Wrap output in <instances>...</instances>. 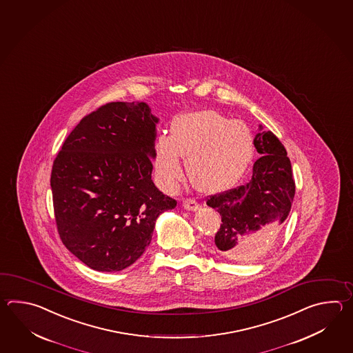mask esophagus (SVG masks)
Returning a JSON list of instances; mask_svg holds the SVG:
<instances>
[{"mask_svg": "<svg viewBox=\"0 0 353 353\" xmlns=\"http://www.w3.org/2000/svg\"><path fill=\"white\" fill-rule=\"evenodd\" d=\"M183 207L187 210H192V212L199 210V204L195 202L194 199H184Z\"/></svg>", "mask_w": 353, "mask_h": 353, "instance_id": "obj_1", "label": "esophagus"}]
</instances>
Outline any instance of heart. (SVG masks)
<instances>
[{"label": "heart", "instance_id": "obj_1", "mask_svg": "<svg viewBox=\"0 0 353 353\" xmlns=\"http://www.w3.org/2000/svg\"><path fill=\"white\" fill-rule=\"evenodd\" d=\"M252 152V136L243 122L203 110L176 116L170 136H159L154 168L159 183L172 189L183 173L180 158L187 159L190 183L204 193H218L240 179Z\"/></svg>", "mask_w": 353, "mask_h": 353}]
</instances>
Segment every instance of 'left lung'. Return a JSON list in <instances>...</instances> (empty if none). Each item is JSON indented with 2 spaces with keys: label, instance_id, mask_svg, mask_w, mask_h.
<instances>
[{
  "label": "left lung",
  "instance_id": "1",
  "mask_svg": "<svg viewBox=\"0 0 353 353\" xmlns=\"http://www.w3.org/2000/svg\"><path fill=\"white\" fill-rule=\"evenodd\" d=\"M254 145L261 158L254 164L250 183L207 201L222 217L216 248L240 263L252 261L266 241L284 228L295 194L292 164L278 137L259 125Z\"/></svg>",
  "mask_w": 353,
  "mask_h": 353
}]
</instances>
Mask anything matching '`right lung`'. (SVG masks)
Segmentation results:
<instances>
[{"label": "right lung", "mask_w": 353, "mask_h": 353, "mask_svg": "<svg viewBox=\"0 0 353 353\" xmlns=\"http://www.w3.org/2000/svg\"><path fill=\"white\" fill-rule=\"evenodd\" d=\"M158 122L145 102L107 103L75 126L54 160L60 239L93 270L135 263L159 216L176 205L151 179Z\"/></svg>", "instance_id": "right-lung-1"}]
</instances>
